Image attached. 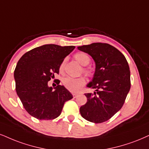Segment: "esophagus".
<instances>
[{
	"mask_svg": "<svg viewBox=\"0 0 149 149\" xmlns=\"http://www.w3.org/2000/svg\"><path fill=\"white\" fill-rule=\"evenodd\" d=\"M73 95V97L74 98H76V97H77L79 96V94H77V93H74V94H72Z\"/></svg>",
	"mask_w": 149,
	"mask_h": 149,
	"instance_id": "esophagus-1",
	"label": "esophagus"
}]
</instances>
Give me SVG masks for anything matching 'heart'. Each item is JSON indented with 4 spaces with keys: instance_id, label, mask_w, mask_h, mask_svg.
Masks as SVG:
<instances>
[{
    "instance_id": "b5f03b06",
    "label": "heart",
    "mask_w": 149,
    "mask_h": 149,
    "mask_svg": "<svg viewBox=\"0 0 149 149\" xmlns=\"http://www.w3.org/2000/svg\"><path fill=\"white\" fill-rule=\"evenodd\" d=\"M74 58L81 65L86 66L91 62V58L85 52H78L74 55ZM64 69V61L61 64L59 67V71L61 73L63 72ZM83 72L86 76L91 77L94 75V71L93 68L90 67H85L83 68ZM86 78L84 77H79L78 78L67 77L64 79L63 81V86L67 90L72 93H78L81 91L83 86L86 84Z\"/></svg>"
}]
</instances>
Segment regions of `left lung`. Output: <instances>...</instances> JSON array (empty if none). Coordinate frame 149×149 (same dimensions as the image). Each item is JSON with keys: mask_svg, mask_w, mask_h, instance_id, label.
Instances as JSON below:
<instances>
[{"mask_svg": "<svg viewBox=\"0 0 149 149\" xmlns=\"http://www.w3.org/2000/svg\"><path fill=\"white\" fill-rule=\"evenodd\" d=\"M95 62V72L88 88L96 92L84 94L85 105L81 106V116L89 122L102 123L111 119L124 105L131 88V72L124 55L108 43H94L79 46Z\"/></svg>", "mask_w": 149, "mask_h": 149, "instance_id": "8db88e82", "label": "left lung"}]
</instances>
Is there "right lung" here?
Masks as SVG:
<instances>
[{
	"label": "right lung",
	"mask_w": 149,
	"mask_h": 149,
	"mask_svg": "<svg viewBox=\"0 0 149 149\" xmlns=\"http://www.w3.org/2000/svg\"><path fill=\"white\" fill-rule=\"evenodd\" d=\"M74 46H60L47 44L25 53L14 70L16 91L26 111L38 119L48 120L59 116L65 102L72 95L63 86L55 91L47 82L58 74L64 58Z\"/></svg>",
	"instance_id": "1"
}]
</instances>
